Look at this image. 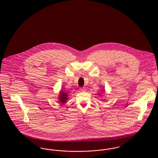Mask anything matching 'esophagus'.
Masks as SVG:
<instances>
[{
  "instance_id": "obj_1",
  "label": "esophagus",
  "mask_w": 158,
  "mask_h": 158,
  "mask_svg": "<svg viewBox=\"0 0 158 158\" xmlns=\"http://www.w3.org/2000/svg\"><path fill=\"white\" fill-rule=\"evenodd\" d=\"M80 90L81 92H84V91L85 90V88H80Z\"/></svg>"
}]
</instances>
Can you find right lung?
Here are the masks:
<instances>
[{"instance_id":"1","label":"right lung","mask_w":158,"mask_h":158,"mask_svg":"<svg viewBox=\"0 0 158 158\" xmlns=\"http://www.w3.org/2000/svg\"><path fill=\"white\" fill-rule=\"evenodd\" d=\"M59 99H60L61 103H64L66 102L67 99H68V94L66 93L61 92L60 95V98Z\"/></svg>"}]
</instances>
